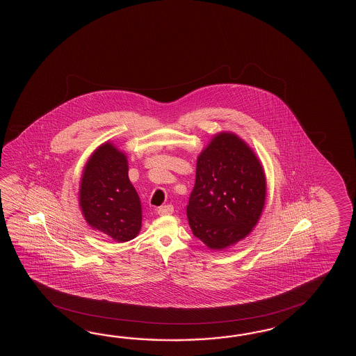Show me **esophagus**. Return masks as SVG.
Masks as SVG:
<instances>
[{
	"mask_svg": "<svg viewBox=\"0 0 356 356\" xmlns=\"http://www.w3.org/2000/svg\"><path fill=\"white\" fill-rule=\"evenodd\" d=\"M173 211H175L173 204H164V206H160L158 209L159 215H170V213H173Z\"/></svg>",
	"mask_w": 356,
	"mask_h": 356,
	"instance_id": "obj_1",
	"label": "esophagus"
}]
</instances>
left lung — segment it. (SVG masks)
I'll list each match as a JSON object with an SVG mask.
<instances>
[{
    "instance_id": "left-lung-1",
    "label": "left lung",
    "mask_w": 356,
    "mask_h": 356,
    "mask_svg": "<svg viewBox=\"0 0 356 356\" xmlns=\"http://www.w3.org/2000/svg\"><path fill=\"white\" fill-rule=\"evenodd\" d=\"M265 201V172L253 150L232 132L212 137L197 158L187 204L193 235L210 250H225L253 230Z\"/></svg>"
}]
</instances>
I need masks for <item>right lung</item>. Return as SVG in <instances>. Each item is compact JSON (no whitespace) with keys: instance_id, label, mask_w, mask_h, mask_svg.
<instances>
[{"instance_id":"add662e5","label":"right lung","mask_w":356,"mask_h":356,"mask_svg":"<svg viewBox=\"0 0 356 356\" xmlns=\"http://www.w3.org/2000/svg\"><path fill=\"white\" fill-rule=\"evenodd\" d=\"M80 207L92 229L115 242H129L138 234L141 201L129 181L127 156L113 144L100 145L83 168Z\"/></svg>"}]
</instances>
